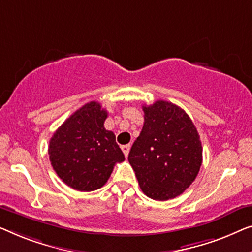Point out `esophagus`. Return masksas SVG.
Wrapping results in <instances>:
<instances>
[{
  "label": "esophagus",
  "instance_id": "obj_1",
  "mask_svg": "<svg viewBox=\"0 0 252 252\" xmlns=\"http://www.w3.org/2000/svg\"><path fill=\"white\" fill-rule=\"evenodd\" d=\"M130 145L127 144V145H123V146H121V150H122V152H123V154L126 155V158L127 157V155H129V152H130Z\"/></svg>",
  "mask_w": 252,
  "mask_h": 252
}]
</instances>
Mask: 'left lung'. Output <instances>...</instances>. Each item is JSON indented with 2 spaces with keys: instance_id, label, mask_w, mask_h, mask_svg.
I'll list each match as a JSON object with an SVG mask.
<instances>
[{
  "instance_id": "left-lung-1",
  "label": "left lung",
  "mask_w": 252,
  "mask_h": 252,
  "mask_svg": "<svg viewBox=\"0 0 252 252\" xmlns=\"http://www.w3.org/2000/svg\"><path fill=\"white\" fill-rule=\"evenodd\" d=\"M143 130L129 153L139 186L148 197L166 201L184 193L202 164V145L186 112L172 102L143 106Z\"/></svg>"
}]
</instances>
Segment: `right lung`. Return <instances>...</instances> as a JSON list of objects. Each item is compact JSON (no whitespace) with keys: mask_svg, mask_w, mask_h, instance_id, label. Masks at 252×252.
<instances>
[{"mask_svg":"<svg viewBox=\"0 0 252 252\" xmlns=\"http://www.w3.org/2000/svg\"><path fill=\"white\" fill-rule=\"evenodd\" d=\"M107 111L90 101L57 129L49 144L54 170L66 185L80 192L104 186L116 163L125 161L115 134L105 129Z\"/></svg>","mask_w":252,"mask_h":252,"instance_id":"1","label":"right lung"}]
</instances>
